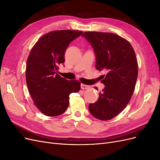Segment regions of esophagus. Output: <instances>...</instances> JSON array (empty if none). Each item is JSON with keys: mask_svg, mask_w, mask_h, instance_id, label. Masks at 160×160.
Segmentation results:
<instances>
[{"mask_svg": "<svg viewBox=\"0 0 160 160\" xmlns=\"http://www.w3.org/2000/svg\"><path fill=\"white\" fill-rule=\"evenodd\" d=\"M81 89H87L89 88V85H87L85 84H81Z\"/></svg>", "mask_w": 160, "mask_h": 160, "instance_id": "34e87169", "label": "esophagus"}]
</instances>
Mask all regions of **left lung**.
<instances>
[{
    "mask_svg": "<svg viewBox=\"0 0 160 160\" xmlns=\"http://www.w3.org/2000/svg\"><path fill=\"white\" fill-rule=\"evenodd\" d=\"M82 36L93 48L96 69L107 72L101 81L105 88L98 100L89 105V111L97 119L110 120L122 112L132 98L138 74L136 55L129 42L116 34L88 31Z\"/></svg>",
    "mask_w": 160,
    "mask_h": 160,
    "instance_id": "obj_1",
    "label": "left lung"
}]
</instances>
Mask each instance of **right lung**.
<instances>
[{"label":"right lung","mask_w":160,"mask_h":160,"mask_svg":"<svg viewBox=\"0 0 160 160\" xmlns=\"http://www.w3.org/2000/svg\"><path fill=\"white\" fill-rule=\"evenodd\" d=\"M82 31L60 30L42 36L28 55L26 81L34 104L42 113L49 117L63 113L69 106V95L81 89L77 80L69 81L57 73L65 62L69 43Z\"/></svg>","instance_id":"right-lung-1"}]
</instances>
